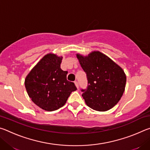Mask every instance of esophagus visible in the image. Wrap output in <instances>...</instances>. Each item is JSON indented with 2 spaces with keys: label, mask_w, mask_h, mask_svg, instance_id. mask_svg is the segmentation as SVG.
Returning a JSON list of instances; mask_svg holds the SVG:
<instances>
[{
  "label": "esophagus",
  "mask_w": 150,
  "mask_h": 150,
  "mask_svg": "<svg viewBox=\"0 0 150 150\" xmlns=\"http://www.w3.org/2000/svg\"><path fill=\"white\" fill-rule=\"evenodd\" d=\"M75 86H76V87H77V88H79V83L77 82V81H75Z\"/></svg>",
  "instance_id": "34e87169"
}]
</instances>
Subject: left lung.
<instances>
[{
	"mask_svg": "<svg viewBox=\"0 0 150 150\" xmlns=\"http://www.w3.org/2000/svg\"><path fill=\"white\" fill-rule=\"evenodd\" d=\"M77 57L88 80L87 89L81 90L86 105L100 112L113 108L125 90L126 77L124 70L98 51L86 56L77 54Z\"/></svg>",
	"mask_w": 150,
	"mask_h": 150,
	"instance_id": "obj_1",
	"label": "left lung"
}]
</instances>
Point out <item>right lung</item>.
<instances>
[{
	"mask_svg": "<svg viewBox=\"0 0 150 150\" xmlns=\"http://www.w3.org/2000/svg\"><path fill=\"white\" fill-rule=\"evenodd\" d=\"M63 57L47 54L35 65L25 79L27 93L33 103L43 110H56L65 105L74 83L67 80V71L61 69Z\"/></svg>",
	"mask_w": 150,
	"mask_h": 150,
	"instance_id": "1",
	"label": "right lung"
}]
</instances>
